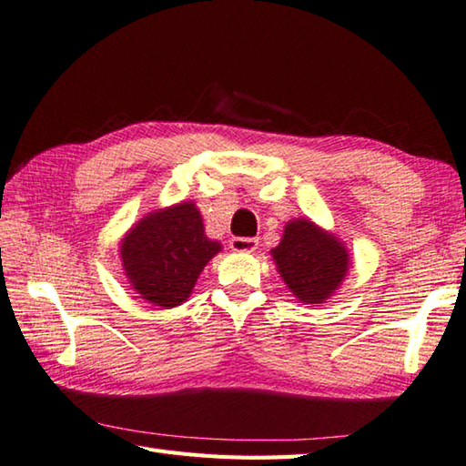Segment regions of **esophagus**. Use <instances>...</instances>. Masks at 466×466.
<instances>
[{
  "instance_id": "obj_1",
  "label": "esophagus",
  "mask_w": 466,
  "mask_h": 466,
  "mask_svg": "<svg viewBox=\"0 0 466 466\" xmlns=\"http://www.w3.org/2000/svg\"><path fill=\"white\" fill-rule=\"evenodd\" d=\"M230 248L234 252H254L258 248V240L244 238V236H234V238H230Z\"/></svg>"
}]
</instances>
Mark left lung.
Wrapping results in <instances>:
<instances>
[{"label":"left lung","mask_w":466,"mask_h":466,"mask_svg":"<svg viewBox=\"0 0 466 466\" xmlns=\"http://www.w3.org/2000/svg\"><path fill=\"white\" fill-rule=\"evenodd\" d=\"M272 254L290 292L306 304H320L332 296L349 270L344 246L310 220L289 222Z\"/></svg>","instance_id":"left-lung-1"}]
</instances>
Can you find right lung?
Wrapping results in <instances>:
<instances>
[{"instance_id":"obj_1","label":"right lung","mask_w":466,"mask_h":466,"mask_svg":"<svg viewBox=\"0 0 466 466\" xmlns=\"http://www.w3.org/2000/svg\"><path fill=\"white\" fill-rule=\"evenodd\" d=\"M220 244L206 238L194 204H177L146 216L122 242V262L132 286L156 306H177Z\"/></svg>"}]
</instances>
